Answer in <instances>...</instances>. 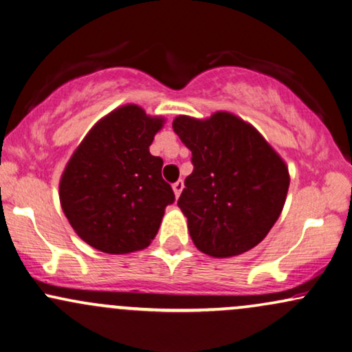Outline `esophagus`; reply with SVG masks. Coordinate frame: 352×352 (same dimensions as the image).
<instances>
[{
	"label": "esophagus",
	"mask_w": 352,
	"mask_h": 352,
	"mask_svg": "<svg viewBox=\"0 0 352 352\" xmlns=\"http://www.w3.org/2000/svg\"><path fill=\"white\" fill-rule=\"evenodd\" d=\"M172 188H173V193H175V197H180L182 190H184V180H177L175 184L172 185Z\"/></svg>",
	"instance_id": "obj_1"
}]
</instances>
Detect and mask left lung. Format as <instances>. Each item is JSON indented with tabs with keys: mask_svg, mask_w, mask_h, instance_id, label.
Segmentation results:
<instances>
[{
	"mask_svg": "<svg viewBox=\"0 0 352 352\" xmlns=\"http://www.w3.org/2000/svg\"><path fill=\"white\" fill-rule=\"evenodd\" d=\"M192 151L179 208L198 251L232 257L256 248L280 217L289 192V167L264 135L236 114L172 122Z\"/></svg>",
	"mask_w": 352,
	"mask_h": 352,
	"instance_id": "1",
	"label": "left lung"
}]
</instances>
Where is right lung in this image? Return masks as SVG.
<instances>
[{
	"mask_svg": "<svg viewBox=\"0 0 352 352\" xmlns=\"http://www.w3.org/2000/svg\"><path fill=\"white\" fill-rule=\"evenodd\" d=\"M164 122L124 104L101 118L67 162L58 185L62 210L91 248L129 254L157 234L165 206L175 200L160 173L164 160L149 152Z\"/></svg>",
	"mask_w": 352,
	"mask_h": 352,
	"instance_id": "right-lung-1",
	"label": "right lung"
}]
</instances>
